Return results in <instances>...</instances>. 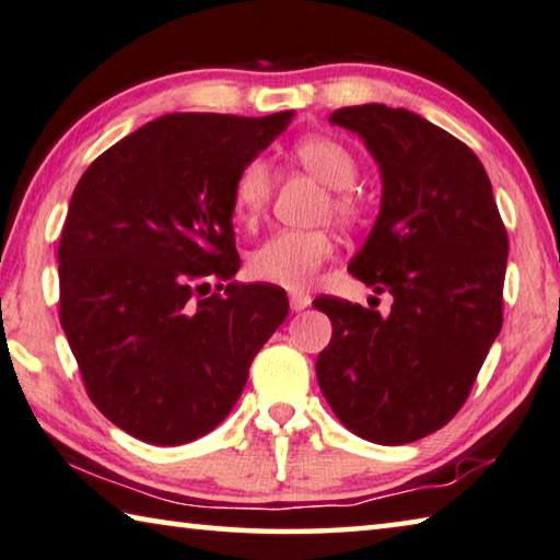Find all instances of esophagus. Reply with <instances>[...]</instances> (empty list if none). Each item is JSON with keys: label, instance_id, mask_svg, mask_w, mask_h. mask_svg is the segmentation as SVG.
<instances>
[{"label": "esophagus", "instance_id": "obj_1", "mask_svg": "<svg viewBox=\"0 0 560 560\" xmlns=\"http://www.w3.org/2000/svg\"><path fill=\"white\" fill-rule=\"evenodd\" d=\"M289 303H291V311H303V308L311 306V296H308V293L293 291L289 296Z\"/></svg>", "mask_w": 560, "mask_h": 560}]
</instances>
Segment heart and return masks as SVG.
<instances>
[{"label": "heart", "mask_w": 560, "mask_h": 560, "mask_svg": "<svg viewBox=\"0 0 560 560\" xmlns=\"http://www.w3.org/2000/svg\"><path fill=\"white\" fill-rule=\"evenodd\" d=\"M291 156L323 186L332 188L328 208L345 225L362 218V202L350 190L360 176L358 159L342 141L323 135L301 137ZM273 174L264 159H249L232 183V212L242 225H254L271 198ZM335 237L328 230H277L252 252L254 279L291 291H303L318 277L323 264L332 259Z\"/></svg>", "instance_id": "obj_1"}]
</instances>
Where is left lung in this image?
Wrapping results in <instances>:
<instances>
[{
    "label": "left lung",
    "instance_id": "left-lung-1",
    "mask_svg": "<svg viewBox=\"0 0 560 560\" xmlns=\"http://www.w3.org/2000/svg\"><path fill=\"white\" fill-rule=\"evenodd\" d=\"M382 171V210L350 273L394 296L392 311L338 296L315 374L335 416L360 439L413 443L463 409L502 328L504 222L475 151L404 107H340Z\"/></svg>",
    "mask_w": 560,
    "mask_h": 560
}]
</instances>
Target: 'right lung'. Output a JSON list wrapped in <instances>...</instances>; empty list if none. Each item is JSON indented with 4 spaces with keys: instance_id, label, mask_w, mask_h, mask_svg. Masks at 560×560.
Returning <instances> with one entry per match:
<instances>
[{
    "instance_id": "obj_1",
    "label": "right lung",
    "mask_w": 560,
    "mask_h": 560,
    "mask_svg": "<svg viewBox=\"0 0 560 560\" xmlns=\"http://www.w3.org/2000/svg\"><path fill=\"white\" fill-rule=\"evenodd\" d=\"M291 117H159L78 180L58 245L60 325L90 401L139 441L215 429L287 320L283 289L232 281V183Z\"/></svg>"
}]
</instances>
